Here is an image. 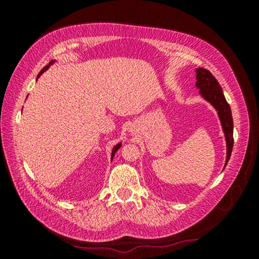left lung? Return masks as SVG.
I'll return each instance as SVG.
<instances>
[{
  "instance_id": "1",
  "label": "left lung",
  "mask_w": 259,
  "mask_h": 259,
  "mask_svg": "<svg viewBox=\"0 0 259 259\" xmlns=\"http://www.w3.org/2000/svg\"><path fill=\"white\" fill-rule=\"evenodd\" d=\"M196 74V87L199 90V94L205 100L213 106L218 113V118L221 120L222 128L223 132H224L226 141V166L230 157H231L233 147V120L231 108H230V105L226 101L224 94H223L221 84H219L217 79L207 69L197 68Z\"/></svg>"
}]
</instances>
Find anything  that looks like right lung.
Returning <instances> with one entry per match:
<instances>
[{
    "label": "right lung",
    "mask_w": 259,
    "mask_h": 259,
    "mask_svg": "<svg viewBox=\"0 0 259 259\" xmlns=\"http://www.w3.org/2000/svg\"><path fill=\"white\" fill-rule=\"evenodd\" d=\"M53 63H54V61H52L51 63H49V65H48V66H46V67H44V68H42V69H41V72H40V73H38V75H37V79H38V77H40V76H41V74H42V73H44V72H46V70H47V69L49 68V66H51V65H53ZM37 79H36V80H37ZM120 146H121V143L116 144V145H115V146H114V147H113V150H112V155H111V158H112V159H113V157H114L115 152H116V151H118V150H119V148H120Z\"/></svg>",
    "instance_id": "right-lung-1"
}]
</instances>
